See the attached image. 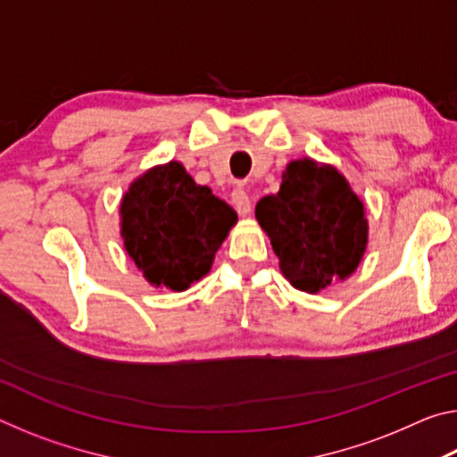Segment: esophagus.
Here are the masks:
<instances>
[{
    "label": "esophagus",
    "mask_w": 457,
    "mask_h": 457,
    "mask_svg": "<svg viewBox=\"0 0 457 457\" xmlns=\"http://www.w3.org/2000/svg\"><path fill=\"white\" fill-rule=\"evenodd\" d=\"M231 204H234L239 215H247L252 212V201L244 187H237L234 193H231Z\"/></svg>",
    "instance_id": "esophagus-1"
}]
</instances>
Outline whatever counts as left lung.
<instances>
[{
    "instance_id": "8db88e82",
    "label": "left lung",
    "mask_w": 457,
    "mask_h": 457,
    "mask_svg": "<svg viewBox=\"0 0 457 457\" xmlns=\"http://www.w3.org/2000/svg\"><path fill=\"white\" fill-rule=\"evenodd\" d=\"M256 220L284 278L303 292L345 280L365 256V205L335 167L308 157L286 165L280 191L258 201Z\"/></svg>"
}]
</instances>
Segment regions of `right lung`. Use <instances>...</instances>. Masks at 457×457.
Wrapping results in <instances>:
<instances>
[{
    "label": "right lung",
    "instance_id": "add662e5",
    "mask_svg": "<svg viewBox=\"0 0 457 457\" xmlns=\"http://www.w3.org/2000/svg\"><path fill=\"white\" fill-rule=\"evenodd\" d=\"M237 215L197 185L177 161L157 165L130 183L120 201L125 250L153 286L187 290L212 270Z\"/></svg>",
    "mask_w": 457,
    "mask_h": 457
}]
</instances>
